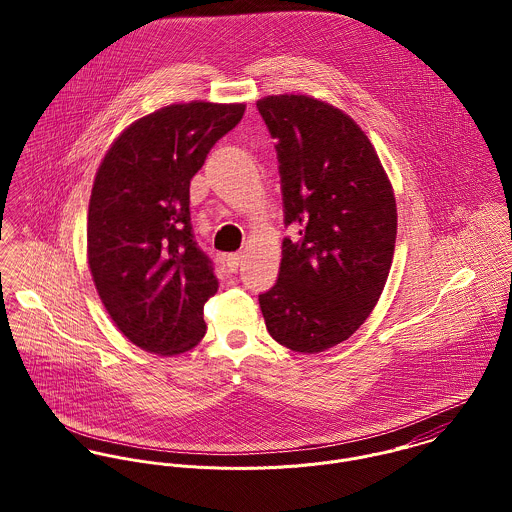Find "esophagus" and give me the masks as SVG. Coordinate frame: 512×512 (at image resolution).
Masks as SVG:
<instances>
[{
    "mask_svg": "<svg viewBox=\"0 0 512 512\" xmlns=\"http://www.w3.org/2000/svg\"><path fill=\"white\" fill-rule=\"evenodd\" d=\"M240 262H242V252L228 254V256H226V268H228V272H236L238 266H240Z\"/></svg>",
    "mask_w": 512,
    "mask_h": 512,
    "instance_id": "esophagus-1",
    "label": "esophagus"
}]
</instances>
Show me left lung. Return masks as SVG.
<instances>
[{
  "mask_svg": "<svg viewBox=\"0 0 512 512\" xmlns=\"http://www.w3.org/2000/svg\"><path fill=\"white\" fill-rule=\"evenodd\" d=\"M276 140L286 226L276 286L258 297L266 329L295 353L347 341L384 290L396 199L376 149L343 110L307 94L256 102Z\"/></svg>",
  "mask_w": 512,
  "mask_h": 512,
  "instance_id": "left-lung-1",
  "label": "left lung"
}]
</instances>
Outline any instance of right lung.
<instances>
[{"label":"right lung","mask_w":512,"mask_h":512,"mask_svg":"<svg viewBox=\"0 0 512 512\" xmlns=\"http://www.w3.org/2000/svg\"><path fill=\"white\" fill-rule=\"evenodd\" d=\"M246 104L163 106L130 124L94 177L86 256L120 333L159 357L191 351L207 333L203 307L219 288L191 230L189 185Z\"/></svg>","instance_id":"add662e5"}]
</instances>
